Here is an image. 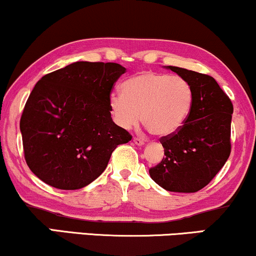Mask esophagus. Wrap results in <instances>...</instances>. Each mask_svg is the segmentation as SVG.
<instances>
[{"label":"esophagus","mask_w":256,"mask_h":256,"mask_svg":"<svg viewBox=\"0 0 256 256\" xmlns=\"http://www.w3.org/2000/svg\"><path fill=\"white\" fill-rule=\"evenodd\" d=\"M132 141H134V144H138V146H144V138H132Z\"/></svg>","instance_id":"34e87169"}]
</instances>
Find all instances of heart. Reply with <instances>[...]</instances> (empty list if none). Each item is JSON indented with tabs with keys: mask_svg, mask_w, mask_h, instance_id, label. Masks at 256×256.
<instances>
[{
	"mask_svg": "<svg viewBox=\"0 0 256 256\" xmlns=\"http://www.w3.org/2000/svg\"><path fill=\"white\" fill-rule=\"evenodd\" d=\"M122 94L109 98L115 124L130 129L141 121L152 134L167 136L178 132L190 114L194 90L184 78L144 72L122 84Z\"/></svg>",
	"mask_w": 256,
	"mask_h": 256,
	"instance_id": "heart-1",
	"label": "heart"
}]
</instances>
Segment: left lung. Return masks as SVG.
<instances>
[{
  "label": "left lung",
  "instance_id": "obj_1",
  "mask_svg": "<svg viewBox=\"0 0 256 256\" xmlns=\"http://www.w3.org/2000/svg\"><path fill=\"white\" fill-rule=\"evenodd\" d=\"M167 68L189 81L194 104L184 126L160 138L164 158L149 174L166 190L195 193L213 180L230 158L233 104L212 76Z\"/></svg>",
  "mask_w": 256,
  "mask_h": 256
}]
</instances>
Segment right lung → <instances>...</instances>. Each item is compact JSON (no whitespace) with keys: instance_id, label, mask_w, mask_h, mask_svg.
Returning a JSON list of instances; mask_svg holds the SVG:
<instances>
[{"instance_id":"right-lung-1","label":"right lung","mask_w":256,"mask_h":256,"mask_svg":"<svg viewBox=\"0 0 256 256\" xmlns=\"http://www.w3.org/2000/svg\"><path fill=\"white\" fill-rule=\"evenodd\" d=\"M124 72L118 63L81 61L35 84L20 129L26 162L40 180L64 190L84 188L104 172L114 149L132 140L109 107Z\"/></svg>"}]
</instances>
